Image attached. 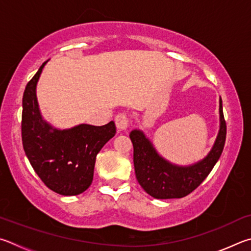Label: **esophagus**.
<instances>
[{"label": "esophagus", "instance_id": "esophagus-1", "mask_svg": "<svg viewBox=\"0 0 251 251\" xmlns=\"http://www.w3.org/2000/svg\"><path fill=\"white\" fill-rule=\"evenodd\" d=\"M114 122H116V126H117V130L119 132H121V131H125L128 128V117L126 116L125 113H120L118 114V116L114 118Z\"/></svg>", "mask_w": 251, "mask_h": 251}]
</instances>
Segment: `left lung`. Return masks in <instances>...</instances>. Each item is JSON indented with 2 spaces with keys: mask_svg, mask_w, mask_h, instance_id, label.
<instances>
[{
  "mask_svg": "<svg viewBox=\"0 0 251 251\" xmlns=\"http://www.w3.org/2000/svg\"><path fill=\"white\" fill-rule=\"evenodd\" d=\"M133 144L135 176L149 195L157 200L181 199L190 194L207 177L222 155L226 140V122L219 99V131L212 150L192 165H176L162 157L143 131L130 132Z\"/></svg>",
  "mask_w": 251,
  "mask_h": 251,
  "instance_id": "1",
  "label": "left lung"
}]
</instances>
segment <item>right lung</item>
Segmentation results:
<instances>
[{
    "mask_svg": "<svg viewBox=\"0 0 251 251\" xmlns=\"http://www.w3.org/2000/svg\"><path fill=\"white\" fill-rule=\"evenodd\" d=\"M46 60L23 95L22 141L30 165L44 184L57 194H81L94 178L96 156L116 134L113 121L101 126L78 125L57 129L43 118L39 110L36 86Z\"/></svg>",
    "mask_w": 251,
    "mask_h": 251,
    "instance_id": "obj_1",
    "label": "right lung"
}]
</instances>
